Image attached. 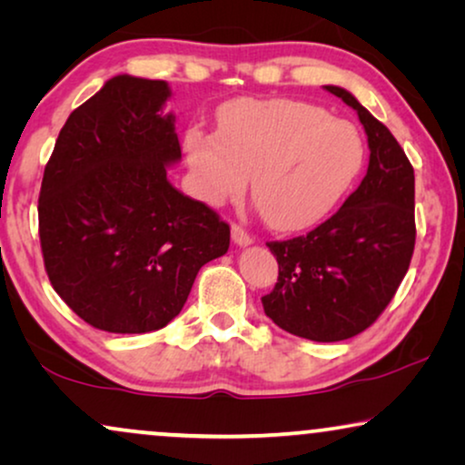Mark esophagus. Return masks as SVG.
Returning <instances> with one entry per match:
<instances>
[{"mask_svg": "<svg viewBox=\"0 0 465 465\" xmlns=\"http://www.w3.org/2000/svg\"><path fill=\"white\" fill-rule=\"evenodd\" d=\"M231 232H232V241H234V243H237L239 247H245V245H252V243H253V237H252L250 232L245 231L243 226L232 224V226H231Z\"/></svg>", "mask_w": 465, "mask_h": 465, "instance_id": "esophagus-1", "label": "esophagus"}]
</instances>
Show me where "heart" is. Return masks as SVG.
<instances>
[{
	"label": "heart",
	"instance_id": "1",
	"mask_svg": "<svg viewBox=\"0 0 465 465\" xmlns=\"http://www.w3.org/2000/svg\"><path fill=\"white\" fill-rule=\"evenodd\" d=\"M196 190L212 205L252 199L275 231L322 222L358 180L366 145L351 123L294 99H239L220 114L218 133L199 126L183 137Z\"/></svg>",
	"mask_w": 465,
	"mask_h": 465
}]
</instances>
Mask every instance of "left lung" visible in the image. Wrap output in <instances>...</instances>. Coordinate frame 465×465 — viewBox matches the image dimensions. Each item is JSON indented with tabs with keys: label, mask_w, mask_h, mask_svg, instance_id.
<instances>
[{
	"label": "left lung",
	"mask_w": 465,
	"mask_h": 465,
	"mask_svg": "<svg viewBox=\"0 0 465 465\" xmlns=\"http://www.w3.org/2000/svg\"><path fill=\"white\" fill-rule=\"evenodd\" d=\"M358 112L371 148L364 180L332 218L288 241H271L279 277L262 296L266 317L317 342L345 341L377 322L415 250V171L396 137L351 93L326 86Z\"/></svg>",
	"instance_id": "obj_1"
}]
</instances>
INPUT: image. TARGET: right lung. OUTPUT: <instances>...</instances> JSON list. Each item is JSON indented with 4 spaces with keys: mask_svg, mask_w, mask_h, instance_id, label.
<instances>
[{
    "mask_svg": "<svg viewBox=\"0 0 465 465\" xmlns=\"http://www.w3.org/2000/svg\"><path fill=\"white\" fill-rule=\"evenodd\" d=\"M164 80L116 75L69 114L37 201L48 279L75 315L114 334L164 328L231 228L167 180L182 158Z\"/></svg>",
    "mask_w": 465,
    "mask_h": 465,
    "instance_id": "obj_1",
    "label": "right lung"
}]
</instances>
